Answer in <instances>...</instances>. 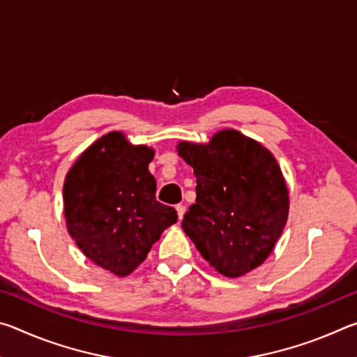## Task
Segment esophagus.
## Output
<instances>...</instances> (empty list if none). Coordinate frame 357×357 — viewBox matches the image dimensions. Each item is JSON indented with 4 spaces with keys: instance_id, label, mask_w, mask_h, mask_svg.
<instances>
[{
    "instance_id": "esophagus-1",
    "label": "esophagus",
    "mask_w": 357,
    "mask_h": 357,
    "mask_svg": "<svg viewBox=\"0 0 357 357\" xmlns=\"http://www.w3.org/2000/svg\"><path fill=\"white\" fill-rule=\"evenodd\" d=\"M176 211H178L179 220H183V217H184V213H185V206H184V204H176Z\"/></svg>"
}]
</instances>
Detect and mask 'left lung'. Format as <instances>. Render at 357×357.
<instances>
[{
  "label": "left lung",
  "instance_id": "8db88e82",
  "mask_svg": "<svg viewBox=\"0 0 357 357\" xmlns=\"http://www.w3.org/2000/svg\"><path fill=\"white\" fill-rule=\"evenodd\" d=\"M176 149L197 176L184 233L219 274H249L271 255L288 220L289 192L274 154L234 129L208 143L183 140Z\"/></svg>",
  "mask_w": 357,
  "mask_h": 357
}]
</instances>
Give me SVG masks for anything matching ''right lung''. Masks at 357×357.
Instances as JSON below:
<instances>
[{
  "label": "right lung",
  "instance_id": "right-lung-1",
  "mask_svg": "<svg viewBox=\"0 0 357 357\" xmlns=\"http://www.w3.org/2000/svg\"><path fill=\"white\" fill-rule=\"evenodd\" d=\"M154 149L108 132L77 157L64 179L68 231L84 257L118 277L134 273L165 229L172 206L155 200Z\"/></svg>",
  "mask_w": 357,
  "mask_h": 357
}]
</instances>
